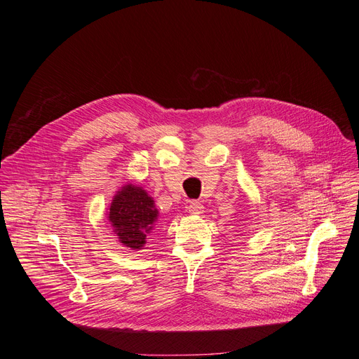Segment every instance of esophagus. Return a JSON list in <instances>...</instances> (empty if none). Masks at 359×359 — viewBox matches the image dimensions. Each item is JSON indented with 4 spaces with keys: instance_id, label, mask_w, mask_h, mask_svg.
Here are the masks:
<instances>
[{
    "instance_id": "esophagus-1",
    "label": "esophagus",
    "mask_w": 359,
    "mask_h": 359,
    "mask_svg": "<svg viewBox=\"0 0 359 359\" xmlns=\"http://www.w3.org/2000/svg\"><path fill=\"white\" fill-rule=\"evenodd\" d=\"M187 210H189L191 214H202L203 212V205L198 201H191L189 206H187Z\"/></svg>"
}]
</instances>
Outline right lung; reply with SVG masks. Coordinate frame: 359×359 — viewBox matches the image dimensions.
<instances>
[{"label": "right lung", "mask_w": 359, "mask_h": 359, "mask_svg": "<svg viewBox=\"0 0 359 359\" xmlns=\"http://www.w3.org/2000/svg\"><path fill=\"white\" fill-rule=\"evenodd\" d=\"M109 221L119 241L132 250H141L153 231L158 211L154 199L135 184H125L116 192L109 208Z\"/></svg>", "instance_id": "obj_1"}]
</instances>
